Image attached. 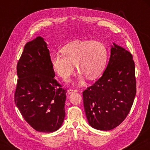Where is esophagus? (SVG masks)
Returning <instances> with one entry per match:
<instances>
[{"label": "esophagus", "instance_id": "1", "mask_svg": "<svg viewBox=\"0 0 150 150\" xmlns=\"http://www.w3.org/2000/svg\"><path fill=\"white\" fill-rule=\"evenodd\" d=\"M78 89L77 88H75V89H73V88H69V89L67 90V94L68 95H70V94H71L73 92H77Z\"/></svg>", "mask_w": 150, "mask_h": 150}]
</instances>
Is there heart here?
Wrapping results in <instances>:
<instances>
[{"label": "heart", "mask_w": 150, "mask_h": 150, "mask_svg": "<svg viewBox=\"0 0 150 150\" xmlns=\"http://www.w3.org/2000/svg\"><path fill=\"white\" fill-rule=\"evenodd\" d=\"M62 52L63 54L53 55L51 62L63 79L74 72L76 65L79 73L88 79H95L103 73L107 61V50L99 42L74 41L65 45Z\"/></svg>", "instance_id": "heart-1"}]
</instances>
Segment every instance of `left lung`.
Returning <instances> with one entry per match:
<instances>
[{"instance_id": "1", "label": "left lung", "mask_w": 150, "mask_h": 150, "mask_svg": "<svg viewBox=\"0 0 150 150\" xmlns=\"http://www.w3.org/2000/svg\"><path fill=\"white\" fill-rule=\"evenodd\" d=\"M113 44L102 77L83 92L88 123L99 130H110L120 125L130 112L136 94L132 55Z\"/></svg>"}]
</instances>
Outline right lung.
Segmentation results:
<instances>
[{
	"label": "right lung",
	"instance_id": "add662e5",
	"mask_svg": "<svg viewBox=\"0 0 150 150\" xmlns=\"http://www.w3.org/2000/svg\"><path fill=\"white\" fill-rule=\"evenodd\" d=\"M16 69L14 101L24 120L41 132L57 130L65 116L67 91L54 78L50 51L42 37L26 43Z\"/></svg>",
	"mask_w": 150,
	"mask_h": 150
}]
</instances>
